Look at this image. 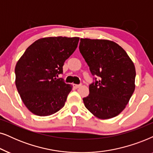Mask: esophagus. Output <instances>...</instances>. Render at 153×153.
<instances>
[{"label":"esophagus","instance_id":"34e87169","mask_svg":"<svg viewBox=\"0 0 153 153\" xmlns=\"http://www.w3.org/2000/svg\"><path fill=\"white\" fill-rule=\"evenodd\" d=\"M81 84H79V85H76V84H73V87H75V88H79V87H80V86H81Z\"/></svg>","mask_w":153,"mask_h":153}]
</instances>
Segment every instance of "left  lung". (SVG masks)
Masks as SVG:
<instances>
[{"label": "left lung", "instance_id": "8db88e82", "mask_svg": "<svg viewBox=\"0 0 153 153\" xmlns=\"http://www.w3.org/2000/svg\"><path fill=\"white\" fill-rule=\"evenodd\" d=\"M79 50L91 75L99 79L89 85L85 106L99 119L119 115L135 89V66L127 52L115 42L81 38Z\"/></svg>", "mask_w": 153, "mask_h": 153}]
</instances>
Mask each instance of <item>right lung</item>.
<instances>
[{
  "instance_id": "1",
  "label": "right lung",
  "mask_w": 153,
  "mask_h": 153,
  "mask_svg": "<svg viewBox=\"0 0 153 153\" xmlns=\"http://www.w3.org/2000/svg\"><path fill=\"white\" fill-rule=\"evenodd\" d=\"M78 37L38 39L26 49L15 66V85L26 107L38 116H48L64 106L73 86L56 78L65 61L78 47Z\"/></svg>"
}]
</instances>
